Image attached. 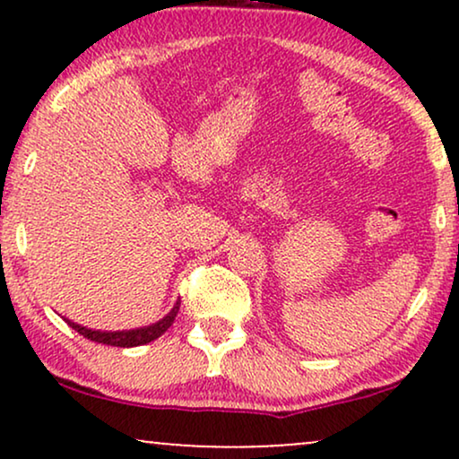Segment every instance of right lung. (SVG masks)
Returning <instances> with one entry per match:
<instances>
[{
	"instance_id": "add662e5",
	"label": "right lung",
	"mask_w": 459,
	"mask_h": 459,
	"mask_svg": "<svg viewBox=\"0 0 459 459\" xmlns=\"http://www.w3.org/2000/svg\"><path fill=\"white\" fill-rule=\"evenodd\" d=\"M179 305L181 300L173 305V309L167 313L165 317L159 319L156 324H150V325H143V328H135V330H117V332H102V330H91V328H85V325L81 324H74L71 319L65 317V322L71 325L74 332H79L81 336L90 338L93 342H100V344H110V347H140V344H148L159 338L160 334H165L169 330V325L175 322V316H178L179 311Z\"/></svg>"
}]
</instances>
